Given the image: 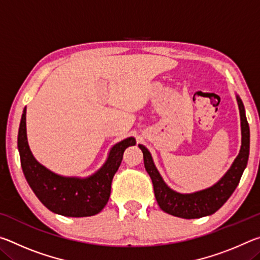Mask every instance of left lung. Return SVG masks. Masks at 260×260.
Returning <instances> with one entry per match:
<instances>
[{"label":"left lung","mask_w":260,"mask_h":260,"mask_svg":"<svg viewBox=\"0 0 260 260\" xmlns=\"http://www.w3.org/2000/svg\"><path fill=\"white\" fill-rule=\"evenodd\" d=\"M237 103L240 108L241 116V128H242V146L239 156L233 162V165L228 172L223 175V178L213 187L205 190L197 191L193 193H179L173 191L166 186L162 181L160 174L158 173L155 164H153L150 152L146 147L139 144V147L143 152L144 167L148 174L150 175L155 197L159 208L166 213L175 215V217L184 219L202 218L205 215L213 214L226 203L227 200L232 196V193L239 184L243 171L248 164L249 150H250V128L248 120L245 117L244 105L241 99L236 96Z\"/></svg>","instance_id":"1"}]
</instances>
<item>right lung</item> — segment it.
Listing matches in <instances>:
<instances>
[{"label":"right lung","mask_w":260,"mask_h":260,"mask_svg":"<svg viewBox=\"0 0 260 260\" xmlns=\"http://www.w3.org/2000/svg\"><path fill=\"white\" fill-rule=\"evenodd\" d=\"M135 143L134 138H128L113 146L107 162L89 178H64L39 164L30 152L26 138V108L18 132L20 164L29 187L47 209L65 217H89L103 210L125 149Z\"/></svg>","instance_id":"add662e5"}]
</instances>
